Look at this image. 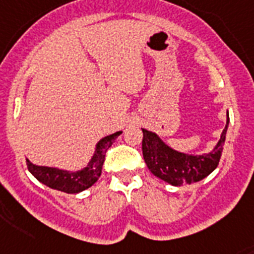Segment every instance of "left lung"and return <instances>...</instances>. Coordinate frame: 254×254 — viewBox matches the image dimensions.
<instances>
[{
  "label": "left lung",
  "instance_id": "8db88e82",
  "mask_svg": "<svg viewBox=\"0 0 254 254\" xmlns=\"http://www.w3.org/2000/svg\"><path fill=\"white\" fill-rule=\"evenodd\" d=\"M228 121L230 118L227 115V123L217 146L202 156H190L177 152L169 148L156 133L142 128V156L146 166L153 175L177 187L202 180L214 171L219 163Z\"/></svg>",
  "mask_w": 254,
  "mask_h": 254
}]
</instances>
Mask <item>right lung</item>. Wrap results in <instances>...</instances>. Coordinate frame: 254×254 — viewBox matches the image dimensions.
I'll list each match as a JSON object with an SVG mask.
<instances>
[{"mask_svg": "<svg viewBox=\"0 0 254 254\" xmlns=\"http://www.w3.org/2000/svg\"><path fill=\"white\" fill-rule=\"evenodd\" d=\"M121 133H122L121 131L115 132L113 135H109L100 140L91 162L88 163L87 167L76 173H70V171L54 169V167L36 166L29 162V160H26L27 167L33 177L48 187L58 190L61 192H66V193H79L97 182L101 175L105 154Z\"/></svg>", "mask_w": 254, "mask_h": 254, "instance_id": "1", "label": "right lung"}]
</instances>
